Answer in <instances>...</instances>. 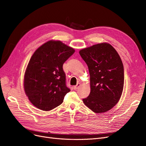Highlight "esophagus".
<instances>
[{
    "mask_svg": "<svg viewBox=\"0 0 146 146\" xmlns=\"http://www.w3.org/2000/svg\"><path fill=\"white\" fill-rule=\"evenodd\" d=\"M80 86V83H78L77 85H76V86H74V89L75 90H77L78 88Z\"/></svg>",
    "mask_w": 146,
    "mask_h": 146,
    "instance_id": "obj_1",
    "label": "esophagus"
}]
</instances>
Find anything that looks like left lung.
<instances>
[{"mask_svg": "<svg viewBox=\"0 0 146 146\" xmlns=\"http://www.w3.org/2000/svg\"><path fill=\"white\" fill-rule=\"evenodd\" d=\"M90 75V96L83 103L96 113L108 111L120 99L124 72L118 53L107 42L97 44L79 51Z\"/></svg>", "mask_w": 146, "mask_h": 146, "instance_id": "obj_1", "label": "left lung"}]
</instances>
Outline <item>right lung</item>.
I'll return each instance as SVG.
<instances>
[{
	"label": "right lung",
	"mask_w": 146,
	"mask_h": 146,
	"mask_svg": "<svg viewBox=\"0 0 146 146\" xmlns=\"http://www.w3.org/2000/svg\"><path fill=\"white\" fill-rule=\"evenodd\" d=\"M74 52L60 41L50 40L33 53L25 72L24 88L35 107L49 111L63 103L70 91L66 85L63 65Z\"/></svg>",
	"instance_id": "right-lung-1"
}]
</instances>
